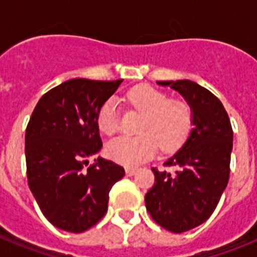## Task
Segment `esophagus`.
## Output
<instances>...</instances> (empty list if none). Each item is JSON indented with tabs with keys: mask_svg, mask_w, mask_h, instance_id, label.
<instances>
[{
	"mask_svg": "<svg viewBox=\"0 0 257 257\" xmlns=\"http://www.w3.org/2000/svg\"><path fill=\"white\" fill-rule=\"evenodd\" d=\"M125 172H126V175L128 176H133L137 172V168H126Z\"/></svg>",
	"mask_w": 257,
	"mask_h": 257,
	"instance_id": "obj_1",
	"label": "esophagus"
}]
</instances>
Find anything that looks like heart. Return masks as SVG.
Instances as JSON below:
<instances>
[{"mask_svg":"<svg viewBox=\"0 0 257 257\" xmlns=\"http://www.w3.org/2000/svg\"><path fill=\"white\" fill-rule=\"evenodd\" d=\"M128 104L144 114L140 136H121L109 141L106 153L112 160L133 167L149 160L160 144L163 151H173L189 133L191 106L183 100H169L161 90L148 85H137L126 93ZM97 125L102 133L112 136L120 129L118 102L110 97L97 113Z\"/></svg>","mask_w":257,"mask_h":257,"instance_id":"obj_1","label":"heart"}]
</instances>
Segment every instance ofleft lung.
<instances>
[{
	"instance_id": "left-lung-1",
	"label": "left lung",
	"mask_w": 257,
	"mask_h": 257,
	"mask_svg": "<svg viewBox=\"0 0 257 257\" xmlns=\"http://www.w3.org/2000/svg\"><path fill=\"white\" fill-rule=\"evenodd\" d=\"M179 92L191 106L192 129L181 148L165 161L173 171H157L145 195L149 215L165 229L187 232L207 221L229 179L231 121L221 101L191 80L157 81Z\"/></svg>"
}]
</instances>
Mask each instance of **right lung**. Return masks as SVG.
Returning a JSON list of instances; mask_svg holds the SVG:
<instances>
[{
  "instance_id": "add662e5",
  "label": "right lung",
  "mask_w": 257,
  "mask_h": 257,
  "mask_svg": "<svg viewBox=\"0 0 257 257\" xmlns=\"http://www.w3.org/2000/svg\"><path fill=\"white\" fill-rule=\"evenodd\" d=\"M122 80L72 78L36 105L25 135L28 184L44 216L62 231L80 233L108 211L109 191L122 167L101 157L97 113Z\"/></svg>"
}]
</instances>
